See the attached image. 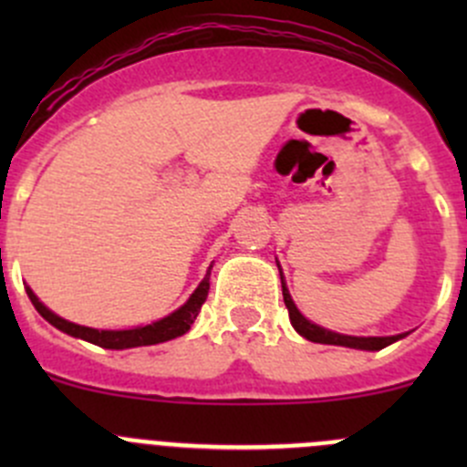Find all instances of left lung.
I'll list each match as a JSON object with an SVG mask.
<instances>
[{"instance_id": "left-lung-1", "label": "left lung", "mask_w": 467, "mask_h": 467, "mask_svg": "<svg viewBox=\"0 0 467 467\" xmlns=\"http://www.w3.org/2000/svg\"><path fill=\"white\" fill-rule=\"evenodd\" d=\"M280 280H282V296H285V305H286V309H289L291 325H294L296 332H298L300 337L307 338V341L325 343V346L355 348V350H381V348L390 346V343H395V341H400V338L407 337V334H395V337H348V334L329 332V329L321 327V325L307 321V318L298 312L296 303L291 300L289 289H286L282 271H280Z\"/></svg>"}]
</instances>
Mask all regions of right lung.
I'll return each mask as SVG.
<instances>
[{"instance_id":"add662e5","label":"right lung","mask_w":467,"mask_h":467,"mask_svg":"<svg viewBox=\"0 0 467 467\" xmlns=\"http://www.w3.org/2000/svg\"><path fill=\"white\" fill-rule=\"evenodd\" d=\"M207 291H210V271L205 273L203 282L196 286V291L190 296V300H187L182 307H178L173 314H169V317L135 329H94V327L69 323L65 321V318L56 317L51 309H47L45 305L37 300V296L33 294L29 286H26V294H29L33 307L37 309V314H40L45 321H49L54 327H58L60 332L69 334V337L83 338V341L94 343V346L99 348H108V350H126V348L155 346V343L171 341V338L182 337V334L192 327V323L196 321V317H199L201 307H203L207 298Z\"/></svg>"}]
</instances>
